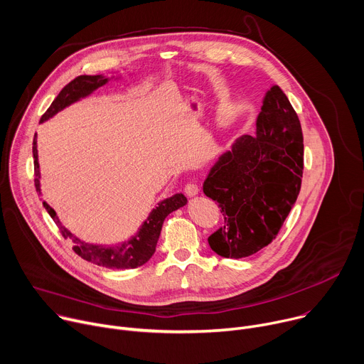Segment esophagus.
I'll list each match as a JSON object with an SVG mask.
<instances>
[{"instance_id": "34e87169", "label": "esophagus", "mask_w": 364, "mask_h": 364, "mask_svg": "<svg viewBox=\"0 0 364 364\" xmlns=\"http://www.w3.org/2000/svg\"><path fill=\"white\" fill-rule=\"evenodd\" d=\"M184 191H186V194H187V196L193 197V196H196V194L198 193V186H197V184H194V183H188V184H186Z\"/></svg>"}]
</instances>
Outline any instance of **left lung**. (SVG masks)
<instances>
[{
	"mask_svg": "<svg viewBox=\"0 0 364 364\" xmlns=\"http://www.w3.org/2000/svg\"><path fill=\"white\" fill-rule=\"evenodd\" d=\"M304 170V138L287 95L274 85L256 118V134L239 136L203 183L225 223L209 236L213 252L240 259L268 246L294 207Z\"/></svg>",
	"mask_w": 364,
	"mask_h": 364,
	"instance_id": "left-lung-1",
	"label": "left lung"
}]
</instances>
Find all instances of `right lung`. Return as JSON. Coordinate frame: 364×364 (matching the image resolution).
Segmentation results:
<instances>
[{
  "mask_svg": "<svg viewBox=\"0 0 364 364\" xmlns=\"http://www.w3.org/2000/svg\"><path fill=\"white\" fill-rule=\"evenodd\" d=\"M108 82H109V77L102 76V75L77 76L60 90L58 97L51 102L50 108L41 117L40 122H44L51 117H55L62 109L68 108L69 105L80 100L82 97L89 96L97 87L107 85ZM33 157H34V176H36L34 184H36L37 193L41 194L40 166H38V155H37V134L34 135V139H33ZM186 203H187V198L183 193H177L160 201L159 205L155 207V209H152L146 220L141 225L139 230L129 240H125L118 245H111V246L93 245V243H86L80 240L79 237L73 236L65 226H62L56 212L51 209L46 201H43V205L47 210V213L51 216V219H53L55 223L59 226L63 237L72 239V242L75 243L73 250L80 257H83L85 261L92 262L97 267L109 268V269H134L149 261L151 256L155 252V246H157L166 218L174 210L180 209V207L186 205Z\"/></svg>",
  "mask_w": 364,
  "mask_h": 364,
  "instance_id": "1",
  "label": "right lung"
}]
</instances>
